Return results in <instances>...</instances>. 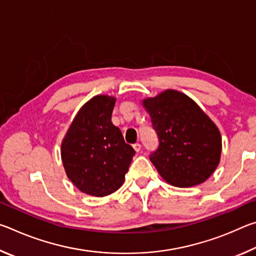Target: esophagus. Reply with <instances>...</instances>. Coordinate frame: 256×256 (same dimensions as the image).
I'll return each mask as SVG.
<instances>
[{"label": "esophagus", "instance_id": "34e87169", "mask_svg": "<svg viewBox=\"0 0 256 256\" xmlns=\"http://www.w3.org/2000/svg\"><path fill=\"white\" fill-rule=\"evenodd\" d=\"M133 148H134V150L136 151V152H140V151H141V144H133Z\"/></svg>", "mask_w": 256, "mask_h": 256}]
</instances>
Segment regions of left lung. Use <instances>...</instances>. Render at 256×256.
Here are the masks:
<instances>
[{
	"label": "left lung",
	"instance_id": "left-lung-1",
	"mask_svg": "<svg viewBox=\"0 0 256 256\" xmlns=\"http://www.w3.org/2000/svg\"><path fill=\"white\" fill-rule=\"evenodd\" d=\"M159 146L150 154L160 176L177 188L206 182L216 170L222 154V136L198 104L176 90L146 98Z\"/></svg>",
	"mask_w": 256,
	"mask_h": 256
}]
</instances>
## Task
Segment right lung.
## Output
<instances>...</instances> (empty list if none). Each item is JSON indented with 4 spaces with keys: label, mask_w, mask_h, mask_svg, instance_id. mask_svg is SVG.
Returning a JSON list of instances; mask_svg holds the SVG:
<instances>
[{
    "label": "right lung",
    "mask_w": 256,
    "mask_h": 256,
    "mask_svg": "<svg viewBox=\"0 0 256 256\" xmlns=\"http://www.w3.org/2000/svg\"><path fill=\"white\" fill-rule=\"evenodd\" d=\"M116 99L94 96L78 112L60 146L66 175L81 192L106 196L122 186L136 151L112 123Z\"/></svg>",
    "instance_id": "1"
}]
</instances>
